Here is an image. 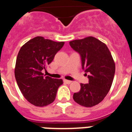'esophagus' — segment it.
Listing matches in <instances>:
<instances>
[{
	"instance_id": "obj_1",
	"label": "esophagus",
	"mask_w": 132,
	"mask_h": 132,
	"mask_svg": "<svg viewBox=\"0 0 132 132\" xmlns=\"http://www.w3.org/2000/svg\"><path fill=\"white\" fill-rule=\"evenodd\" d=\"M64 83H66V84H70V83H71V81H70V80H67V79H64Z\"/></svg>"
}]
</instances>
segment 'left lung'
Here are the masks:
<instances>
[{
	"label": "left lung",
	"instance_id": "obj_1",
	"mask_svg": "<svg viewBox=\"0 0 132 132\" xmlns=\"http://www.w3.org/2000/svg\"><path fill=\"white\" fill-rule=\"evenodd\" d=\"M73 50L79 53L82 68L88 75V84H80L79 92L73 100L85 107H91L104 100L112 85L116 66L112 55L105 44L93 37L70 42Z\"/></svg>",
	"mask_w": 132,
	"mask_h": 132
}]
</instances>
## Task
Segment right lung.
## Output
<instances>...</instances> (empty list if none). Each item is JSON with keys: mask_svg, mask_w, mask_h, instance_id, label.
<instances>
[{"mask_svg": "<svg viewBox=\"0 0 132 132\" xmlns=\"http://www.w3.org/2000/svg\"><path fill=\"white\" fill-rule=\"evenodd\" d=\"M64 42H57L43 37L30 39L22 46L17 55L14 69L17 84L24 97L36 106H45L54 102L62 79L44 76L42 70L52 62Z\"/></svg>", "mask_w": 132, "mask_h": 132, "instance_id": "obj_1", "label": "right lung"}]
</instances>
